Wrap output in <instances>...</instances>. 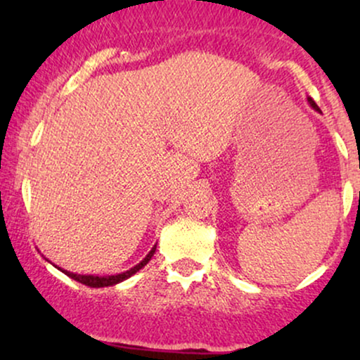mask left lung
I'll use <instances>...</instances> for the list:
<instances>
[{
	"label": "left lung",
	"instance_id": "8db88e82",
	"mask_svg": "<svg viewBox=\"0 0 360 360\" xmlns=\"http://www.w3.org/2000/svg\"><path fill=\"white\" fill-rule=\"evenodd\" d=\"M309 103H311V106H313V108L318 110V106H316V103H315V101H313V100H309Z\"/></svg>",
	"mask_w": 360,
	"mask_h": 360
}]
</instances>
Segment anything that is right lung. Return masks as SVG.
<instances>
[{"label": "right lung", "instance_id": "1", "mask_svg": "<svg viewBox=\"0 0 360 360\" xmlns=\"http://www.w3.org/2000/svg\"><path fill=\"white\" fill-rule=\"evenodd\" d=\"M155 247H157V245H154V249H152L150 252H148L147 257L143 259L142 262L137 264V266H135V267H131L130 271L122 272V274H117V276H105V278H100V276H81V274H72V272H68V271H62V272H64V274H68L69 278H71V279L77 281V283H81V284H86V286H89V288H105V286H113V284L122 283V281H125V279L130 278V276H134L135 272H137L139 269H142V267L146 266V264L148 262V260L152 259V255H154Z\"/></svg>", "mask_w": 360, "mask_h": 360}]
</instances>
